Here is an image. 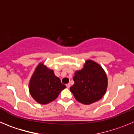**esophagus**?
<instances>
[{"label": "esophagus", "mask_w": 134, "mask_h": 134, "mask_svg": "<svg viewBox=\"0 0 134 134\" xmlns=\"http://www.w3.org/2000/svg\"><path fill=\"white\" fill-rule=\"evenodd\" d=\"M70 84H67V85H66V87H67V88H70Z\"/></svg>", "instance_id": "obj_1"}]
</instances>
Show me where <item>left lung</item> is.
<instances>
[{"label":"left lung","mask_w":134,"mask_h":134,"mask_svg":"<svg viewBox=\"0 0 134 134\" xmlns=\"http://www.w3.org/2000/svg\"><path fill=\"white\" fill-rule=\"evenodd\" d=\"M73 81L75 84L70 91L78 102L84 104L99 100L107 92V74L103 68L92 60H87L83 68L75 71Z\"/></svg>","instance_id":"8db88e82"}]
</instances>
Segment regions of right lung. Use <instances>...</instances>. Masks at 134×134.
I'll return each instance as SVG.
<instances>
[{"instance_id": "obj_1", "label": "right lung", "mask_w": 134, "mask_h": 134, "mask_svg": "<svg viewBox=\"0 0 134 134\" xmlns=\"http://www.w3.org/2000/svg\"><path fill=\"white\" fill-rule=\"evenodd\" d=\"M66 88L52 69L39 63L29 82V91L32 98L41 104L55 100L62 90Z\"/></svg>"}]
</instances>
